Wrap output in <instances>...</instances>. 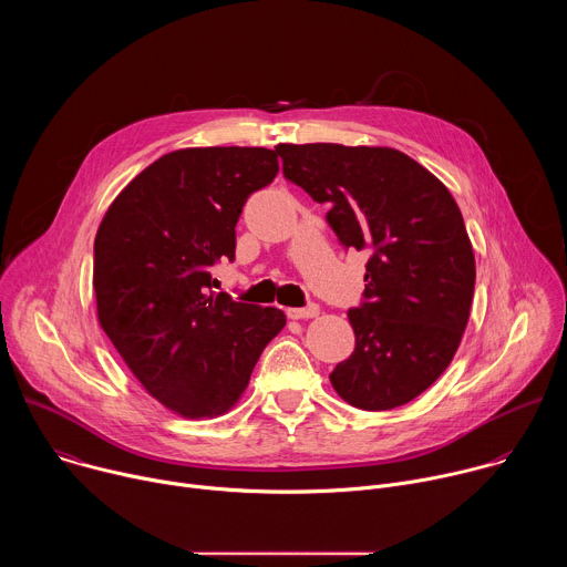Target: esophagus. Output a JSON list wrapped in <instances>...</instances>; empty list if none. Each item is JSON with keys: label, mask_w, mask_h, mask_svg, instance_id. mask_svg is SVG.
<instances>
[{"label": "esophagus", "mask_w": 567, "mask_h": 567, "mask_svg": "<svg viewBox=\"0 0 567 567\" xmlns=\"http://www.w3.org/2000/svg\"><path fill=\"white\" fill-rule=\"evenodd\" d=\"M318 305H307V307H289L287 309V316L293 318V320H300V318H316L318 316Z\"/></svg>", "instance_id": "esophagus-1"}]
</instances>
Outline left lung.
I'll return each mask as SVG.
<instances>
[{
	"mask_svg": "<svg viewBox=\"0 0 567 567\" xmlns=\"http://www.w3.org/2000/svg\"><path fill=\"white\" fill-rule=\"evenodd\" d=\"M276 154L287 182L330 206L341 245L370 254L334 390L361 411L403 406L449 368L471 313L475 258L453 195L394 147L278 143Z\"/></svg>",
	"mask_w": 567,
	"mask_h": 567,
	"instance_id": "8db88e82",
	"label": "left lung"
}]
</instances>
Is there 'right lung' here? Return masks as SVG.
Masks as SVG:
<instances>
[{"label": "right lung", "mask_w": 567, "mask_h": 567, "mask_svg": "<svg viewBox=\"0 0 567 567\" xmlns=\"http://www.w3.org/2000/svg\"><path fill=\"white\" fill-rule=\"evenodd\" d=\"M267 147H184L138 173L107 208L94 241L103 332L141 385L186 420L228 413L287 326L276 307L213 291L235 258V224L278 175Z\"/></svg>", "instance_id": "1"}]
</instances>
